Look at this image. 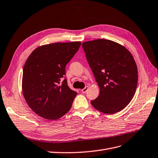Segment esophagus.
Listing matches in <instances>:
<instances>
[{
    "label": "esophagus",
    "mask_w": 158,
    "mask_h": 158,
    "mask_svg": "<svg viewBox=\"0 0 158 158\" xmlns=\"http://www.w3.org/2000/svg\"><path fill=\"white\" fill-rule=\"evenodd\" d=\"M88 86H85L84 89H82V92L83 93V94H85L87 92V91H88Z\"/></svg>",
    "instance_id": "esophagus-1"
}]
</instances>
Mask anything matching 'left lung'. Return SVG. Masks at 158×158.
<instances>
[{"label": "left lung", "mask_w": 158, "mask_h": 158, "mask_svg": "<svg viewBox=\"0 0 158 158\" xmlns=\"http://www.w3.org/2000/svg\"><path fill=\"white\" fill-rule=\"evenodd\" d=\"M82 47L100 89L92 106L106 114L121 111L131 102L138 84V69L125 47L107 40L85 41Z\"/></svg>", "instance_id": "8db88e82"}]
</instances>
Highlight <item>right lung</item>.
Wrapping results in <instances>:
<instances>
[{
	"instance_id": "right-lung-1",
	"label": "right lung",
	"mask_w": 158,
	"mask_h": 158,
	"mask_svg": "<svg viewBox=\"0 0 158 158\" xmlns=\"http://www.w3.org/2000/svg\"><path fill=\"white\" fill-rule=\"evenodd\" d=\"M81 42L55 43L38 47L23 69L22 92L29 107L38 115L56 120L68 113L77 95L67 84L66 65Z\"/></svg>"
}]
</instances>
